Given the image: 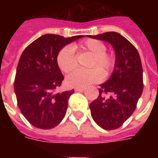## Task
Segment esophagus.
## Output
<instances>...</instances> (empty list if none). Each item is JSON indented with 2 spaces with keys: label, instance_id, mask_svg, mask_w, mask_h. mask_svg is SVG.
<instances>
[{
  "label": "esophagus",
  "instance_id": "1",
  "mask_svg": "<svg viewBox=\"0 0 158 158\" xmlns=\"http://www.w3.org/2000/svg\"><path fill=\"white\" fill-rule=\"evenodd\" d=\"M74 90H75V91H78V92H83V91L85 90V88H79V87H78V88H75Z\"/></svg>",
  "mask_w": 158,
  "mask_h": 158
}]
</instances>
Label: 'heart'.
<instances>
[{
    "mask_svg": "<svg viewBox=\"0 0 158 158\" xmlns=\"http://www.w3.org/2000/svg\"><path fill=\"white\" fill-rule=\"evenodd\" d=\"M80 51H86L93 54V58L89 62V69H79L70 73L66 82L72 87H81L102 81L105 75H108L115 68V57L106 52V45L101 40L95 39L86 40L79 46ZM59 69L63 73H70L78 65L74 49L71 45L62 47L56 56ZM104 73L103 74V73Z\"/></svg>",
    "mask_w": 158,
    "mask_h": 158,
    "instance_id": "obj_1",
    "label": "heart"
}]
</instances>
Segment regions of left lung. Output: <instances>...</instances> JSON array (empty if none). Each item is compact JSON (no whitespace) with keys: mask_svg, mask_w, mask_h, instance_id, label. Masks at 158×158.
<instances>
[{"mask_svg":"<svg viewBox=\"0 0 158 158\" xmlns=\"http://www.w3.org/2000/svg\"><path fill=\"white\" fill-rule=\"evenodd\" d=\"M113 45L116 55L115 68L110 79L100 85L99 96L89 104L91 117L106 130L123 125L135 110L143 90V69L139 52L134 45L116 32L89 35ZM112 94L110 98L105 96Z\"/></svg>","mask_w":158,"mask_h":158,"instance_id":"left-lung-1","label":"left lung"}]
</instances>
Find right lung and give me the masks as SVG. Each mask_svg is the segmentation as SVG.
Segmentation results:
<instances>
[{"label":"right lung","mask_w":158,"mask_h":158,"mask_svg":"<svg viewBox=\"0 0 158 158\" xmlns=\"http://www.w3.org/2000/svg\"><path fill=\"white\" fill-rule=\"evenodd\" d=\"M83 37L64 38L46 34L23 52L17 67L14 91L22 114L36 128L52 129L65 116L68 101L74 90L56 92L64 79L56 56L63 46Z\"/></svg>","instance_id":"obj_1"}]
</instances>
